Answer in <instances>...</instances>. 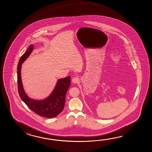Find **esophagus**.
Returning <instances> with one entry per match:
<instances>
[{"mask_svg":"<svg viewBox=\"0 0 152 152\" xmlns=\"http://www.w3.org/2000/svg\"><path fill=\"white\" fill-rule=\"evenodd\" d=\"M72 83H73L77 84V83L79 81V78L77 77H73V78L72 79Z\"/></svg>","mask_w":152,"mask_h":152,"instance_id":"1","label":"esophagus"}]
</instances>
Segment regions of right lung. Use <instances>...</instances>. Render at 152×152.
I'll use <instances>...</instances> for the list:
<instances>
[{
  "label": "right lung",
  "instance_id": "add662e5",
  "mask_svg": "<svg viewBox=\"0 0 152 152\" xmlns=\"http://www.w3.org/2000/svg\"><path fill=\"white\" fill-rule=\"evenodd\" d=\"M34 49V45H30L20 59L17 66L18 90L20 97L30 109L39 116L53 118L62 111L65 104L67 91L71 85V77L58 79L52 93L45 99L36 100L29 98L24 90L21 79V68L24 61Z\"/></svg>",
  "mask_w": 152,
  "mask_h": 152
}]
</instances>
